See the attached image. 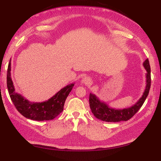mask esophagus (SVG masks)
<instances>
[{
    "label": "esophagus",
    "mask_w": 161,
    "mask_h": 161,
    "mask_svg": "<svg viewBox=\"0 0 161 161\" xmlns=\"http://www.w3.org/2000/svg\"><path fill=\"white\" fill-rule=\"evenodd\" d=\"M82 83H84L85 85H89L91 83V79L89 77L86 76V77L83 78V79L82 80Z\"/></svg>",
    "instance_id": "34e87169"
}]
</instances>
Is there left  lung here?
I'll return each instance as SVG.
<instances>
[{
    "instance_id": "obj_1",
    "label": "left lung",
    "mask_w": 161,
    "mask_h": 161,
    "mask_svg": "<svg viewBox=\"0 0 161 161\" xmlns=\"http://www.w3.org/2000/svg\"><path fill=\"white\" fill-rule=\"evenodd\" d=\"M143 66L147 72V74H146L147 86H146L142 97L138 100L137 103L129 108L115 109L109 108L104 102H101L94 94L90 93V108L95 118L101 121H108V122H118V121H128L137 113L138 111L141 108V107L142 106L149 93L151 83L150 66L148 59H147L144 62Z\"/></svg>"
}]
</instances>
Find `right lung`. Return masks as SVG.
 <instances>
[{
	"instance_id": "right-lung-1",
	"label": "right lung",
	"mask_w": 161,
	"mask_h": 161,
	"mask_svg": "<svg viewBox=\"0 0 161 161\" xmlns=\"http://www.w3.org/2000/svg\"><path fill=\"white\" fill-rule=\"evenodd\" d=\"M11 69L10 60L7 69V88L14 107L22 115L33 120L46 121L54 119L62 112L65 101L74 86V83L64 87L46 101L34 103L29 101L15 91L11 76Z\"/></svg>"
}]
</instances>
